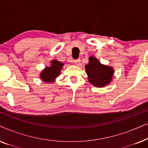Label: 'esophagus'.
<instances>
[{
  "instance_id": "34e87169",
  "label": "esophagus",
  "mask_w": 148,
  "mask_h": 148,
  "mask_svg": "<svg viewBox=\"0 0 148 148\" xmlns=\"http://www.w3.org/2000/svg\"><path fill=\"white\" fill-rule=\"evenodd\" d=\"M79 62H80L79 58H78V59H76V60H74V63H75V64H76V65H79Z\"/></svg>"
}]
</instances>
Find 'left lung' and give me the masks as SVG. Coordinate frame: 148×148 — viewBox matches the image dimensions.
Here are the masks:
<instances>
[{
	"label": "left lung",
	"instance_id": "obj_1",
	"mask_svg": "<svg viewBox=\"0 0 148 148\" xmlns=\"http://www.w3.org/2000/svg\"><path fill=\"white\" fill-rule=\"evenodd\" d=\"M89 63L86 66L89 82L93 86L101 88L108 84L112 78L114 70L110 66L103 65L97 58L90 56Z\"/></svg>",
	"mask_w": 148,
	"mask_h": 148
}]
</instances>
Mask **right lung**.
<instances>
[{
	"label": "right lung",
	"instance_id": "right-lung-1",
	"mask_svg": "<svg viewBox=\"0 0 148 148\" xmlns=\"http://www.w3.org/2000/svg\"><path fill=\"white\" fill-rule=\"evenodd\" d=\"M63 64V63L56 60H52L51 62V66L50 67H46L40 75V77L45 82H53L54 79L60 75V70Z\"/></svg>",
	"mask_w": 148,
	"mask_h": 148
}]
</instances>
